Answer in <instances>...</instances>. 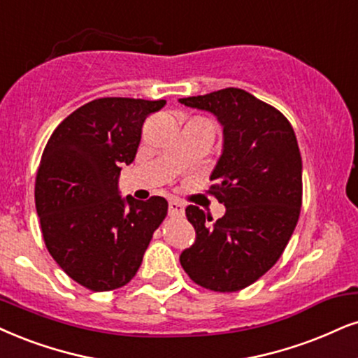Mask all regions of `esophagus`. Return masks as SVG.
Masks as SVG:
<instances>
[{"mask_svg": "<svg viewBox=\"0 0 358 358\" xmlns=\"http://www.w3.org/2000/svg\"><path fill=\"white\" fill-rule=\"evenodd\" d=\"M169 215L171 217H182L184 204H180L179 201H171L169 202Z\"/></svg>", "mask_w": 358, "mask_h": 358, "instance_id": "esophagus-1", "label": "esophagus"}]
</instances>
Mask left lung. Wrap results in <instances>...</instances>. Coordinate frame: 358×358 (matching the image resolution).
Wrapping results in <instances>:
<instances>
[{"label":"left lung","instance_id":"obj_1","mask_svg":"<svg viewBox=\"0 0 358 358\" xmlns=\"http://www.w3.org/2000/svg\"><path fill=\"white\" fill-rule=\"evenodd\" d=\"M213 113L224 148L209 194L226 206L217 220L187 206L196 242L180 266L197 285L237 292L266 273L289 244L302 206V157L295 132L279 109L239 87L179 99Z\"/></svg>","mask_w":358,"mask_h":358}]
</instances>
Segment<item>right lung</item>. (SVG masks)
I'll return each mask as SVG.
<instances>
[{"label": "right lung", "mask_w": 358, "mask_h": 358, "mask_svg": "<svg viewBox=\"0 0 358 358\" xmlns=\"http://www.w3.org/2000/svg\"><path fill=\"white\" fill-rule=\"evenodd\" d=\"M166 101L101 98L56 127L44 148L34 202L46 249L57 266L92 292L136 275L167 201H138L117 191L121 166L134 161L145 117Z\"/></svg>", "instance_id": "1"}]
</instances>
